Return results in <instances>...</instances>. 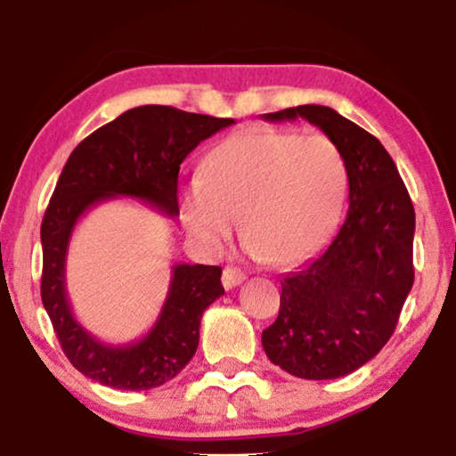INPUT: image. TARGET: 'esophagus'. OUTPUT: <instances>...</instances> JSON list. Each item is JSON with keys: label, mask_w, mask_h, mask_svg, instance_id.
<instances>
[{"label": "esophagus", "mask_w": 456, "mask_h": 456, "mask_svg": "<svg viewBox=\"0 0 456 456\" xmlns=\"http://www.w3.org/2000/svg\"><path fill=\"white\" fill-rule=\"evenodd\" d=\"M245 278H247V276H245V272L239 270V267L228 265V267H224V273H222V284H224V289L230 290V289H234V286H239Z\"/></svg>", "instance_id": "1"}]
</instances>
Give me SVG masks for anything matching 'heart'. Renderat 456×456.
<instances>
[{"instance_id": "1", "label": "heart", "mask_w": 456, "mask_h": 456, "mask_svg": "<svg viewBox=\"0 0 456 456\" xmlns=\"http://www.w3.org/2000/svg\"><path fill=\"white\" fill-rule=\"evenodd\" d=\"M345 186V161L326 134L247 128L205 155L199 178L180 192V217L214 253L240 217L248 253L270 265H292L328 236Z\"/></svg>"}]
</instances>
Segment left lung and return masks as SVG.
<instances>
[{
  "label": "left lung",
  "mask_w": 456,
  "mask_h": 456,
  "mask_svg": "<svg viewBox=\"0 0 456 456\" xmlns=\"http://www.w3.org/2000/svg\"><path fill=\"white\" fill-rule=\"evenodd\" d=\"M265 120L303 118L338 147L348 211L332 242L280 280L276 322L261 334L273 365L303 379H334L376 357L395 334L413 286L415 209L376 136L326 105H297Z\"/></svg>",
  "instance_id": "8db88e82"
}]
</instances>
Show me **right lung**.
Returning a JSON list of instances; mask_svg holds the SVG:
<instances>
[{
	"label": "right lung",
	"mask_w": 456,
	"mask_h": 456,
	"mask_svg": "<svg viewBox=\"0 0 456 456\" xmlns=\"http://www.w3.org/2000/svg\"><path fill=\"white\" fill-rule=\"evenodd\" d=\"M232 118L141 105L86 136L68 158L41 224V301L61 351L86 378L118 390L170 382L199 346L203 311L224 295L222 267L176 264L166 303L147 336L105 345L80 326L66 295V253L77 222L97 203L133 197L178 216V172L186 155Z\"/></svg>",
	"instance_id": "1"
}]
</instances>
